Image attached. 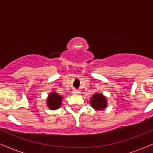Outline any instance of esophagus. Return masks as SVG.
<instances>
[{
	"label": "esophagus",
	"mask_w": 153,
	"mask_h": 153,
	"mask_svg": "<svg viewBox=\"0 0 153 153\" xmlns=\"http://www.w3.org/2000/svg\"><path fill=\"white\" fill-rule=\"evenodd\" d=\"M72 93H73V94H78V90H75H75L72 91Z\"/></svg>",
	"instance_id": "esophagus-1"
}]
</instances>
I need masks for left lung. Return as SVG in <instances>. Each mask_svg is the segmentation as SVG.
<instances>
[{
	"mask_svg": "<svg viewBox=\"0 0 153 153\" xmlns=\"http://www.w3.org/2000/svg\"><path fill=\"white\" fill-rule=\"evenodd\" d=\"M90 104L96 110H102L106 107V98L101 93H95L90 100Z\"/></svg>",
	"mask_w": 153,
	"mask_h": 153,
	"instance_id": "8db88e82",
	"label": "left lung"
}]
</instances>
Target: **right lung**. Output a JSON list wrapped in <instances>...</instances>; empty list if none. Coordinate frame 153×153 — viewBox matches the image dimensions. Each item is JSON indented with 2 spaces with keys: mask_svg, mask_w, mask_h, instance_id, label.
<instances>
[{
  "mask_svg": "<svg viewBox=\"0 0 153 153\" xmlns=\"http://www.w3.org/2000/svg\"><path fill=\"white\" fill-rule=\"evenodd\" d=\"M62 96L58 95L55 92H50L48 95L47 98V106L50 109L55 110V109H58L61 105L62 102Z\"/></svg>",
  "mask_w": 153,
  "mask_h": 153,
  "instance_id": "right-lung-1",
  "label": "right lung"
}]
</instances>
